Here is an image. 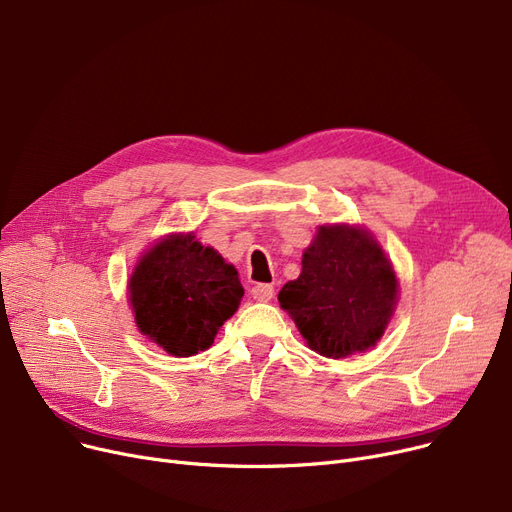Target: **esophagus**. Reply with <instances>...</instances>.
I'll return each mask as SVG.
<instances>
[{
  "label": "esophagus",
  "instance_id": "1",
  "mask_svg": "<svg viewBox=\"0 0 512 512\" xmlns=\"http://www.w3.org/2000/svg\"><path fill=\"white\" fill-rule=\"evenodd\" d=\"M251 294H253L255 301L267 303V301H272V297H274V286L272 284H255L251 288Z\"/></svg>",
  "mask_w": 512,
  "mask_h": 512
}]
</instances>
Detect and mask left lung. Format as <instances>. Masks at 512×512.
Wrapping results in <instances>:
<instances>
[{"label": "left lung", "mask_w": 512, "mask_h": 512, "mask_svg": "<svg viewBox=\"0 0 512 512\" xmlns=\"http://www.w3.org/2000/svg\"><path fill=\"white\" fill-rule=\"evenodd\" d=\"M315 353L344 359L375 346L398 301V280L369 230L319 226L303 270L278 294Z\"/></svg>", "instance_id": "left-lung-1"}]
</instances>
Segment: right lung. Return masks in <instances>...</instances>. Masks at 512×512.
<instances>
[{"mask_svg":"<svg viewBox=\"0 0 512 512\" xmlns=\"http://www.w3.org/2000/svg\"><path fill=\"white\" fill-rule=\"evenodd\" d=\"M242 294L234 265L203 247L193 232L157 240L128 280V301L141 334L174 357L209 348Z\"/></svg>","mask_w":512,"mask_h":512,"instance_id":"obj_1","label":"right lung"}]
</instances>
